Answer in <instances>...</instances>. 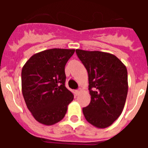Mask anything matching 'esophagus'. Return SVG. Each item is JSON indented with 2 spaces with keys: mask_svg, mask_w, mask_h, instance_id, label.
Returning a JSON list of instances; mask_svg holds the SVG:
<instances>
[{
  "mask_svg": "<svg viewBox=\"0 0 148 148\" xmlns=\"http://www.w3.org/2000/svg\"><path fill=\"white\" fill-rule=\"evenodd\" d=\"M75 95H79V94H80V92H81V90H75Z\"/></svg>",
  "mask_w": 148,
  "mask_h": 148,
  "instance_id": "esophagus-1",
  "label": "esophagus"
}]
</instances>
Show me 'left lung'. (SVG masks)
Masks as SVG:
<instances>
[{
    "mask_svg": "<svg viewBox=\"0 0 148 148\" xmlns=\"http://www.w3.org/2000/svg\"><path fill=\"white\" fill-rule=\"evenodd\" d=\"M88 73L90 103L82 109L90 124L110 126L122 113L128 91L127 70L116 56L101 51L76 49Z\"/></svg>",
    "mask_w": 148,
    "mask_h": 148,
    "instance_id": "obj_1",
    "label": "left lung"
}]
</instances>
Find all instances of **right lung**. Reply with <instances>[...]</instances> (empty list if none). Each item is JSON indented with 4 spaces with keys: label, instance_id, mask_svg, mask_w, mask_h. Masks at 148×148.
<instances>
[{
    "label": "right lung",
    "instance_id": "obj_1",
    "mask_svg": "<svg viewBox=\"0 0 148 148\" xmlns=\"http://www.w3.org/2000/svg\"><path fill=\"white\" fill-rule=\"evenodd\" d=\"M75 49H49L35 53L23 65L21 88L27 108L37 121L53 125L65 116L74 97L65 87L64 67Z\"/></svg>",
    "mask_w": 148,
    "mask_h": 148
}]
</instances>
